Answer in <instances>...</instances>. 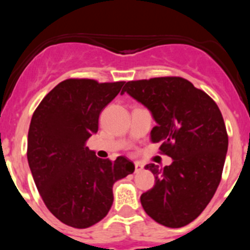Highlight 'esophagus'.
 Returning a JSON list of instances; mask_svg holds the SVG:
<instances>
[{"instance_id": "esophagus-1", "label": "esophagus", "mask_w": 250, "mask_h": 250, "mask_svg": "<svg viewBox=\"0 0 250 250\" xmlns=\"http://www.w3.org/2000/svg\"><path fill=\"white\" fill-rule=\"evenodd\" d=\"M134 166H135V173L140 172V170L143 169V168H144L143 163H140V162H135V163H134Z\"/></svg>"}]
</instances>
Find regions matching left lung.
<instances>
[{
  "label": "left lung",
  "mask_w": 250,
  "mask_h": 250,
  "mask_svg": "<svg viewBox=\"0 0 250 250\" xmlns=\"http://www.w3.org/2000/svg\"><path fill=\"white\" fill-rule=\"evenodd\" d=\"M152 113L157 125L151 141L172 157L170 166H145L155 185L140 197L148 216L167 228L195 220L213 198L221 180L229 137L218 105L181 77L129 81L122 89Z\"/></svg>",
  "instance_id": "obj_1"
}]
</instances>
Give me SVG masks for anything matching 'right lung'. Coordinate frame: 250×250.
Instances as JSON below:
<instances>
[{
	"mask_svg": "<svg viewBox=\"0 0 250 250\" xmlns=\"http://www.w3.org/2000/svg\"><path fill=\"white\" fill-rule=\"evenodd\" d=\"M123 84L65 80L32 115L27 135L30 170L47 208L65 225L87 229L99 223L112 206L113 184L134 172L125 156L103 160L85 146L98 132L100 112Z\"/></svg>",
	"mask_w": 250,
	"mask_h": 250,
	"instance_id": "add662e5",
	"label": "right lung"
}]
</instances>
